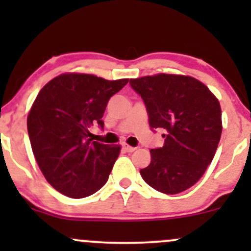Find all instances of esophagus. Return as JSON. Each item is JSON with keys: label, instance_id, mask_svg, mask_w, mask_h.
I'll list each match as a JSON object with an SVG mask.
<instances>
[{"label": "esophagus", "instance_id": "34e87169", "mask_svg": "<svg viewBox=\"0 0 251 251\" xmlns=\"http://www.w3.org/2000/svg\"><path fill=\"white\" fill-rule=\"evenodd\" d=\"M123 149L125 150L126 152H133L135 150V148H132V146L127 145V144H123Z\"/></svg>", "mask_w": 251, "mask_h": 251}]
</instances>
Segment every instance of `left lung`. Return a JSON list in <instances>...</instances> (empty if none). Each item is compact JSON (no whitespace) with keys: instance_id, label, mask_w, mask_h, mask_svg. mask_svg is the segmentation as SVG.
<instances>
[{"instance_id":"obj_1","label":"left lung","mask_w":251,"mask_h":251,"mask_svg":"<svg viewBox=\"0 0 251 251\" xmlns=\"http://www.w3.org/2000/svg\"><path fill=\"white\" fill-rule=\"evenodd\" d=\"M142 97L152 131L163 128L165 142L152 149L151 163L140 170L151 188L176 195L200 180L214 159L222 134V111L217 98L197 79L158 74L131 79Z\"/></svg>"}]
</instances>
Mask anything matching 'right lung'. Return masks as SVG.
I'll use <instances>...</instances> for the list:
<instances>
[{"mask_svg": "<svg viewBox=\"0 0 251 251\" xmlns=\"http://www.w3.org/2000/svg\"><path fill=\"white\" fill-rule=\"evenodd\" d=\"M127 82L67 73L37 94L28 114V134L40 170L60 194L83 198L106 184L120 146L93 142L89 127L103 128L108 100Z\"/></svg>", "mask_w": 251, "mask_h": 251, "instance_id": "add662e5", "label": "right lung"}]
</instances>
